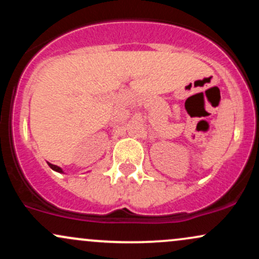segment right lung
<instances>
[{
    "mask_svg": "<svg viewBox=\"0 0 259 259\" xmlns=\"http://www.w3.org/2000/svg\"><path fill=\"white\" fill-rule=\"evenodd\" d=\"M49 165H50V168H52L53 170H56V171H59V173H63V170H62L61 168L59 167H57V165H55V164H51V163H49Z\"/></svg>",
    "mask_w": 259,
    "mask_h": 259,
    "instance_id": "1",
    "label": "right lung"
}]
</instances>
